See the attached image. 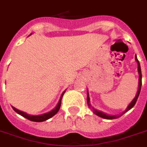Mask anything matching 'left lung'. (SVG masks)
<instances>
[{
	"label": "left lung",
	"mask_w": 147,
	"mask_h": 147,
	"mask_svg": "<svg viewBox=\"0 0 147 147\" xmlns=\"http://www.w3.org/2000/svg\"><path fill=\"white\" fill-rule=\"evenodd\" d=\"M135 59H136V61L137 62V64H138V72H139V89H138L137 94V95H136V97L134 98V100L131 101V103H130V105H128L127 108L126 109V111L123 112V114H124L125 112L128 111L129 110L131 109V108H132V107L134 106L135 104H136V102H137V98H138V97H139V94H140V90H141V85H142L141 69H140V65L139 61H138V59H137V55H135ZM87 94H88V97H87L88 105H89V106H91V105H90V98H89V96H88V92ZM92 109H93V111H94V114H96V115H98V116L100 117H102V118L108 119V120H112V119H116V118H117V117H117V116H111V115H107V114H104V113H102V112L98 111H97V110L94 109V107H92ZM122 114H121V115H122Z\"/></svg>",
	"instance_id": "8db88e82"
}]
</instances>
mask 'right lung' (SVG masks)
Masks as SVG:
<instances>
[{"mask_svg":"<svg viewBox=\"0 0 147 147\" xmlns=\"http://www.w3.org/2000/svg\"><path fill=\"white\" fill-rule=\"evenodd\" d=\"M65 92L62 93V96H61V98H60L59 101L58 103L57 106L55 107V109H53V111H51L50 112H48L47 114H42V115H38V116H33V115H30V114H27L26 113H24V112L21 111H19V110H17V108H15V107H12V108L13 109L14 111H16L17 114H20L21 116H23L25 118L28 119L30 121H34V122H42V121H45L48 120V119L51 118L52 117H53L55 115L58 111H59V110L60 108V106H61V101H62V96H63V94H64Z\"/></svg>","mask_w":147,"mask_h":147,"instance_id":"obj_1","label":"right lung"}]
</instances>
